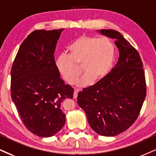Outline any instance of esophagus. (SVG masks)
Returning a JSON list of instances; mask_svg holds the SVG:
<instances>
[{
	"label": "esophagus",
	"mask_w": 156,
	"mask_h": 156,
	"mask_svg": "<svg viewBox=\"0 0 156 156\" xmlns=\"http://www.w3.org/2000/svg\"><path fill=\"white\" fill-rule=\"evenodd\" d=\"M79 92V90L78 89H75L74 90V94H73V97H74L75 99L77 98V97H78V94Z\"/></svg>",
	"instance_id": "esophagus-1"
}]
</instances>
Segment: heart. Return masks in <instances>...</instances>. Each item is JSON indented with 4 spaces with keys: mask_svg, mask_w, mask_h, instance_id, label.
<instances>
[{
    "mask_svg": "<svg viewBox=\"0 0 156 156\" xmlns=\"http://www.w3.org/2000/svg\"><path fill=\"white\" fill-rule=\"evenodd\" d=\"M69 54H61L56 60V67L67 83L72 84L84 75L78 85L85 86L104 79L110 72L115 58V48L110 39L82 35L68 48Z\"/></svg>",
    "mask_w": 156,
    "mask_h": 156,
    "instance_id": "obj_1",
    "label": "heart"
}]
</instances>
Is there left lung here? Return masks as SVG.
I'll return each mask as SVG.
<instances>
[{"label": "left lung", "instance_id": "8db88e82", "mask_svg": "<svg viewBox=\"0 0 156 156\" xmlns=\"http://www.w3.org/2000/svg\"><path fill=\"white\" fill-rule=\"evenodd\" d=\"M99 33L115 39L119 61L104 79L79 91L77 100L94 132L113 136L137 119L147 93L145 76L140 54L119 32L99 30Z\"/></svg>", "mask_w": 156, "mask_h": 156}]
</instances>
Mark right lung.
<instances>
[{"mask_svg":"<svg viewBox=\"0 0 156 156\" xmlns=\"http://www.w3.org/2000/svg\"><path fill=\"white\" fill-rule=\"evenodd\" d=\"M64 29L35 30L20 46L11 70V95L28 130L42 137L54 136L65 123L61 110L74 90L60 78L54 51Z\"/></svg>","mask_w":156,"mask_h":156,"instance_id":"obj_1","label":"right lung"}]
</instances>
